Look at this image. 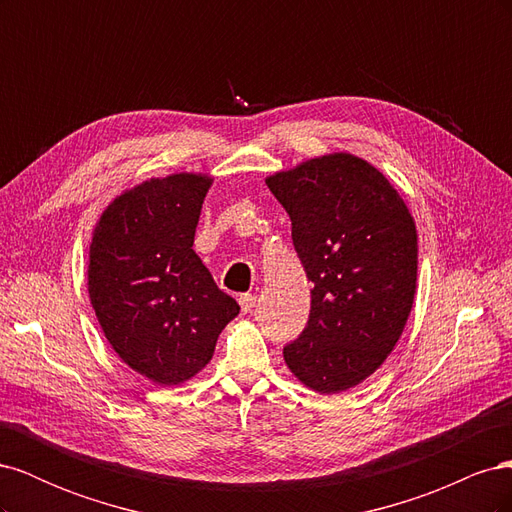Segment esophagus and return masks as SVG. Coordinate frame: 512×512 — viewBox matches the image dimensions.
Segmentation results:
<instances>
[{
    "label": "esophagus",
    "mask_w": 512,
    "mask_h": 512,
    "mask_svg": "<svg viewBox=\"0 0 512 512\" xmlns=\"http://www.w3.org/2000/svg\"><path fill=\"white\" fill-rule=\"evenodd\" d=\"M239 305H241V312H243V314L252 312V309L256 307V297H254V294H241V297H239Z\"/></svg>",
    "instance_id": "esophagus-1"
}]
</instances>
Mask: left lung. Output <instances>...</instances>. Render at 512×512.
Masks as SVG:
<instances>
[{
    "mask_svg": "<svg viewBox=\"0 0 512 512\" xmlns=\"http://www.w3.org/2000/svg\"><path fill=\"white\" fill-rule=\"evenodd\" d=\"M292 222L312 290L301 335L284 346L290 371L339 393L384 363L406 327L416 288V226L378 168L350 153L267 179Z\"/></svg>",
    "mask_w": 512,
    "mask_h": 512,
    "instance_id": "obj_1",
    "label": "left lung"
}]
</instances>
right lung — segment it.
Segmentation results:
<instances>
[{
    "mask_svg": "<svg viewBox=\"0 0 512 512\" xmlns=\"http://www.w3.org/2000/svg\"><path fill=\"white\" fill-rule=\"evenodd\" d=\"M209 183L203 175L141 183L108 205L89 247V299L106 339L158 384L198 374L239 314L192 250Z\"/></svg>",
    "mask_w": 512,
    "mask_h": 512,
    "instance_id": "obj_1",
    "label": "right lung"
}]
</instances>
